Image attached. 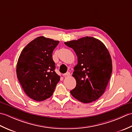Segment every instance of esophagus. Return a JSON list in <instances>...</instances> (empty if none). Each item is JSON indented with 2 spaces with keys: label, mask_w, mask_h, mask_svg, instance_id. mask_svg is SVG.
Wrapping results in <instances>:
<instances>
[{
  "label": "esophagus",
  "mask_w": 132,
  "mask_h": 132,
  "mask_svg": "<svg viewBox=\"0 0 132 132\" xmlns=\"http://www.w3.org/2000/svg\"><path fill=\"white\" fill-rule=\"evenodd\" d=\"M63 75L64 77H69V76H70V72H67L66 73H65V74H63Z\"/></svg>",
  "instance_id": "obj_1"
}]
</instances>
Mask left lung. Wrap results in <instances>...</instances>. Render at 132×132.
<instances>
[{
	"label": "left lung",
	"mask_w": 132,
	"mask_h": 132,
	"mask_svg": "<svg viewBox=\"0 0 132 132\" xmlns=\"http://www.w3.org/2000/svg\"><path fill=\"white\" fill-rule=\"evenodd\" d=\"M64 44L74 50L78 57L72 74L77 85L71 94L84 103L96 100L105 92L112 71L108 49L102 41L88 36Z\"/></svg>",
	"instance_id": "8db88e82"
}]
</instances>
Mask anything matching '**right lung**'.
Here are the masks:
<instances>
[{
  "mask_svg": "<svg viewBox=\"0 0 132 132\" xmlns=\"http://www.w3.org/2000/svg\"><path fill=\"white\" fill-rule=\"evenodd\" d=\"M58 44V41L40 36L30 42L19 56L17 77L25 93L34 100L49 98L60 80L52 58Z\"/></svg>",
  "mask_w": 132,
  "mask_h": 132,
  "instance_id": "obj_1",
  "label": "right lung"
}]
</instances>
